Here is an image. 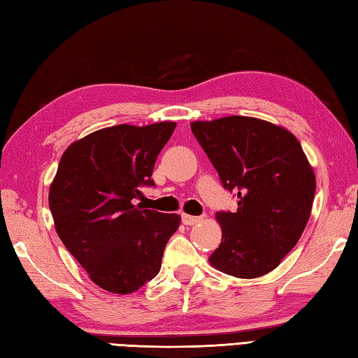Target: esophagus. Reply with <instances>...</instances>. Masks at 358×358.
Listing matches in <instances>:
<instances>
[{
  "label": "esophagus",
  "mask_w": 358,
  "mask_h": 358,
  "mask_svg": "<svg viewBox=\"0 0 358 358\" xmlns=\"http://www.w3.org/2000/svg\"><path fill=\"white\" fill-rule=\"evenodd\" d=\"M201 220H202V217H199V216H189V214H182V222H184V225H194Z\"/></svg>",
  "instance_id": "1"
}]
</instances>
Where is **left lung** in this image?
<instances>
[{"mask_svg":"<svg viewBox=\"0 0 358 358\" xmlns=\"http://www.w3.org/2000/svg\"><path fill=\"white\" fill-rule=\"evenodd\" d=\"M189 125L222 184L237 193L234 213H216L222 241L211 266L239 279L265 275L296 246L311 216V164L289 130L264 119L234 115Z\"/></svg>","mask_w":358,"mask_h":358,"instance_id":"1","label":"left lung"}]
</instances>
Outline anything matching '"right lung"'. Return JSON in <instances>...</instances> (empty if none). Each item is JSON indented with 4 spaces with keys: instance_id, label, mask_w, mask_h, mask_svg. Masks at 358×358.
Here are the masks:
<instances>
[{
    "instance_id": "obj_1",
    "label": "right lung",
    "mask_w": 358,
    "mask_h": 358,
    "mask_svg": "<svg viewBox=\"0 0 358 358\" xmlns=\"http://www.w3.org/2000/svg\"><path fill=\"white\" fill-rule=\"evenodd\" d=\"M176 122L107 127L75 141L49 189L55 229L99 288L130 294L161 269L179 214L145 210L134 199L153 187L157 155Z\"/></svg>"
}]
</instances>
